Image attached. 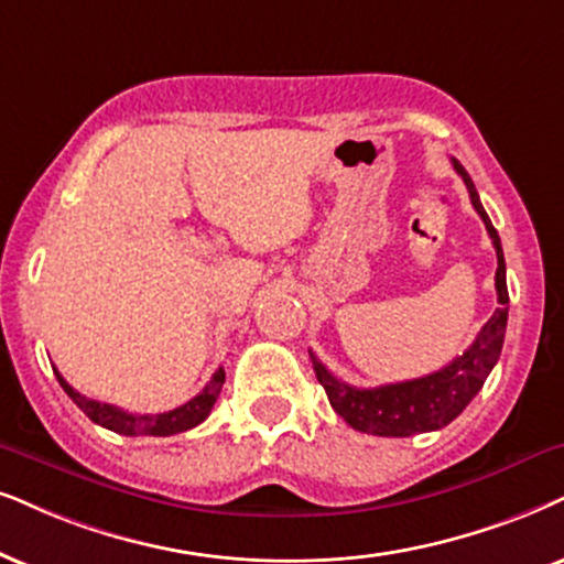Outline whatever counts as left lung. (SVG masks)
<instances>
[{
    "mask_svg": "<svg viewBox=\"0 0 564 564\" xmlns=\"http://www.w3.org/2000/svg\"><path fill=\"white\" fill-rule=\"evenodd\" d=\"M453 169L458 171L466 182L468 195L476 213H479L484 226H487L491 245L497 252V273H495V289L497 302L500 306L495 315L487 319L481 333L476 335L471 346L463 351V356H455L451 365H445L437 372L416 377V380L380 384V388H354V384L340 382L338 377L327 372L323 361L310 351L312 367L319 384L325 388L327 401L348 426L356 432L377 434V437H411V434L434 432L442 430L453 422L458 413L474 401L487 382L491 369H495L497 359H500L502 344H505V327H508V281H505V254L497 229L484 210L479 192H476L468 171L453 159Z\"/></svg>",
    "mask_w": 564,
    "mask_h": 564,
    "instance_id": "obj_1",
    "label": "left lung"
}]
</instances>
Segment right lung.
Listing matches in <instances>:
<instances>
[{
    "mask_svg": "<svg viewBox=\"0 0 564 564\" xmlns=\"http://www.w3.org/2000/svg\"><path fill=\"white\" fill-rule=\"evenodd\" d=\"M54 375L64 388V393L73 398L77 409H80L93 424H101L106 430L124 434V437H140V434H148V437H169V434L192 430V426H197L199 422L208 419L213 403H216V398L226 380L224 369H218V372L210 377V382L205 384L192 401L180 405V409L166 411V413H130L119 409V405L93 401V398H85L83 393H77L73 384L56 372V367H54Z\"/></svg>",
    "mask_w": 564,
    "mask_h": 564,
    "instance_id": "obj_1",
    "label": "right lung"
}]
</instances>
